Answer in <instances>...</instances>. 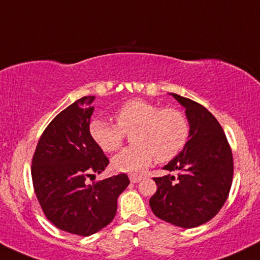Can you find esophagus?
<instances>
[{
	"label": "esophagus",
	"mask_w": 260,
	"mask_h": 260,
	"mask_svg": "<svg viewBox=\"0 0 260 260\" xmlns=\"http://www.w3.org/2000/svg\"><path fill=\"white\" fill-rule=\"evenodd\" d=\"M129 180L132 183H137V182H139L142 180V176L139 175H129Z\"/></svg>",
	"instance_id": "obj_1"
}]
</instances>
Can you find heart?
Instances as JSON below:
<instances>
[{"mask_svg": "<svg viewBox=\"0 0 260 260\" xmlns=\"http://www.w3.org/2000/svg\"><path fill=\"white\" fill-rule=\"evenodd\" d=\"M116 124L94 118L89 134L105 153L120 150L131 133L133 144L112 160L113 169L121 172H140L154 159L166 162L181 153L189 137V124L181 110L162 107L133 99L124 103L113 115Z\"/></svg>", "mask_w": 260, "mask_h": 260, "instance_id": "obj_1", "label": "heart"}]
</instances>
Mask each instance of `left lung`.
<instances>
[{"instance_id":"obj_1","label":"left lung","mask_w":260,"mask_h":260,"mask_svg":"<svg viewBox=\"0 0 260 260\" xmlns=\"http://www.w3.org/2000/svg\"><path fill=\"white\" fill-rule=\"evenodd\" d=\"M171 95L186 109L189 139L164 166L180 174L155 177L157 190L149 204L164 221L193 229L213 219L225 204L234 177V157L222 127L211 112L196 101Z\"/></svg>"}]
</instances>
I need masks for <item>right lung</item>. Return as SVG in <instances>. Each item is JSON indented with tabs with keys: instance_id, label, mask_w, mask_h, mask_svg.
<instances>
[{
	"instance_id": "right-lung-1",
	"label": "right lung",
	"mask_w": 260,
	"mask_h": 260,
	"mask_svg": "<svg viewBox=\"0 0 260 260\" xmlns=\"http://www.w3.org/2000/svg\"><path fill=\"white\" fill-rule=\"evenodd\" d=\"M95 96H84L61 111L45 128L31 161L35 194L56 228L90 236L112 221L117 198L129 180L126 174L89 184L109 159L89 134Z\"/></svg>"
}]
</instances>
